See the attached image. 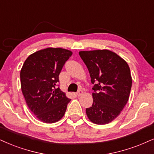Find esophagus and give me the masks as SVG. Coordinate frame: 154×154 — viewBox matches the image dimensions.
<instances>
[{
  "mask_svg": "<svg viewBox=\"0 0 154 154\" xmlns=\"http://www.w3.org/2000/svg\"><path fill=\"white\" fill-rule=\"evenodd\" d=\"M83 94V91H82V90H79V91H78L77 93H76V95H77V96H81V95Z\"/></svg>",
  "mask_w": 154,
  "mask_h": 154,
  "instance_id": "1",
  "label": "esophagus"
}]
</instances>
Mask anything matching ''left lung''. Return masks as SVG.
<instances>
[{
  "label": "left lung",
  "mask_w": 154,
  "mask_h": 154,
  "mask_svg": "<svg viewBox=\"0 0 154 154\" xmlns=\"http://www.w3.org/2000/svg\"><path fill=\"white\" fill-rule=\"evenodd\" d=\"M94 84L92 106L86 109L91 122L103 125L119 116L129 98L132 78L126 60L109 50L79 52Z\"/></svg>",
  "instance_id": "obj_1"
}]
</instances>
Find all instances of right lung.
I'll return each mask as SVG.
<instances>
[{"label":"right lung","instance_id":"obj_1","mask_svg":"<svg viewBox=\"0 0 154 154\" xmlns=\"http://www.w3.org/2000/svg\"><path fill=\"white\" fill-rule=\"evenodd\" d=\"M73 53L47 48L32 54L20 71V85L27 106L38 120L46 123L62 119L71 99L57 87L58 75Z\"/></svg>","mask_w":154,"mask_h":154}]
</instances>
